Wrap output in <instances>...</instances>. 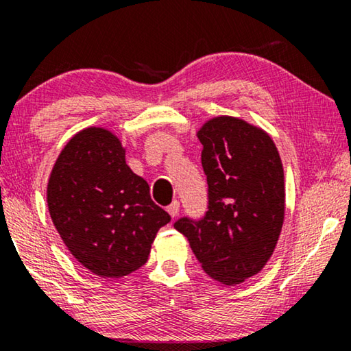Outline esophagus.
I'll list each match as a JSON object with an SVG mask.
<instances>
[{"instance_id":"obj_1","label":"esophagus","mask_w":351,"mask_h":351,"mask_svg":"<svg viewBox=\"0 0 351 351\" xmlns=\"http://www.w3.org/2000/svg\"><path fill=\"white\" fill-rule=\"evenodd\" d=\"M167 211L171 217H176L178 213H180V202H173L170 206H167Z\"/></svg>"}]
</instances>
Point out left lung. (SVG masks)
I'll list each match as a JSON object with an SVG mask.
<instances>
[{
	"label": "left lung",
	"instance_id": "obj_1",
	"mask_svg": "<svg viewBox=\"0 0 351 351\" xmlns=\"http://www.w3.org/2000/svg\"><path fill=\"white\" fill-rule=\"evenodd\" d=\"M208 181L202 221L175 228L189 239L205 273L223 285L241 284L265 268L285 216L284 167L269 134L241 118L214 117L197 130Z\"/></svg>",
	"mask_w": 351,
	"mask_h": 351
}]
</instances>
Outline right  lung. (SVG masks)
Masks as SVG:
<instances>
[{"label":"right lung","instance_id":"1","mask_svg":"<svg viewBox=\"0 0 351 351\" xmlns=\"http://www.w3.org/2000/svg\"><path fill=\"white\" fill-rule=\"evenodd\" d=\"M47 205L62 243L78 263L104 279L124 277L149 257L169 213L125 164V148L106 128L77 132L56 159Z\"/></svg>","mask_w":351,"mask_h":351}]
</instances>
